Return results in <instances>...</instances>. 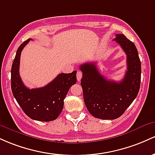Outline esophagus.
I'll return each instance as SVG.
<instances>
[{
  "instance_id": "esophagus-1",
  "label": "esophagus",
  "mask_w": 155,
  "mask_h": 155,
  "mask_svg": "<svg viewBox=\"0 0 155 155\" xmlns=\"http://www.w3.org/2000/svg\"><path fill=\"white\" fill-rule=\"evenodd\" d=\"M82 76H83L82 72H81V71H78V72H77V79H78V81H81Z\"/></svg>"
}]
</instances>
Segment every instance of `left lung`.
I'll return each mask as SVG.
<instances>
[{
    "instance_id": "left-lung-1",
    "label": "left lung",
    "mask_w": 155,
    "mask_h": 155,
    "mask_svg": "<svg viewBox=\"0 0 155 155\" xmlns=\"http://www.w3.org/2000/svg\"><path fill=\"white\" fill-rule=\"evenodd\" d=\"M114 40L127 55V70L120 82L108 81L99 72L94 63L80 67L83 72L81 86L88 112L100 119H116L122 115L138 95L140 84L141 65L136 47L123 34Z\"/></svg>"
}]
</instances>
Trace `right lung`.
I'll return each mask as SVG.
<instances>
[{
	"mask_svg": "<svg viewBox=\"0 0 155 155\" xmlns=\"http://www.w3.org/2000/svg\"><path fill=\"white\" fill-rule=\"evenodd\" d=\"M27 39L20 45L12 64L11 87L12 94L24 113L31 119L41 121L56 119L64 107V100L69 88L77 82L76 73H61L47 86L28 88L22 83L19 73L21 52L30 41Z\"/></svg>",
	"mask_w": 155,
	"mask_h": 155,
	"instance_id": "1",
	"label": "right lung"
}]
</instances>
